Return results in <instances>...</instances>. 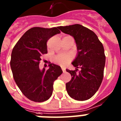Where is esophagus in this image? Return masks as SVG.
I'll return each mask as SVG.
<instances>
[{
	"label": "esophagus",
	"mask_w": 121,
	"mask_h": 121,
	"mask_svg": "<svg viewBox=\"0 0 121 121\" xmlns=\"http://www.w3.org/2000/svg\"><path fill=\"white\" fill-rule=\"evenodd\" d=\"M61 69H62V71H63V73H65V69L64 68L61 67Z\"/></svg>",
	"instance_id": "obj_1"
}]
</instances>
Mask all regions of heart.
Listing matches in <instances>:
<instances>
[{
	"instance_id": "obj_1",
	"label": "heart",
	"mask_w": 121,
	"mask_h": 121,
	"mask_svg": "<svg viewBox=\"0 0 121 121\" xmlns=\"http://www.w3.org/2000/svg\"><path fill=\"white\" fill-rule=\"evenodd\" d=\"M71 60V56L69 55H60L56 56L55 58V61L56 63L60 64L61 65H65L67 63H68Z\"/></svg>"
}]
</instances>
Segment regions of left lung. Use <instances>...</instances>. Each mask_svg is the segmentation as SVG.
Masks as SVG:
<instances>
[{
  "mask_svg": "<svg viewBox=\"0 0 121 121\" xmlns=\"http://www.w3.org/2000/svg\"><path fill=\"white\" fill-rule=\"evenodd\" d=\"M58 28L74 37L78 50L72 62L76 70L66 69L72 77L66 84L67 92L74 100H88L97 92L103 80L106 60L103 44L93 31L81 24ZM78 68L81 71L77 74Z\"/></svg>",
  "mask_w": 121,
  "mask_h": 121,
  "instance_id": "obj_1",
  "label": "left lung"
}]
</instances>
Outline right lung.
I'll use <instances>...</instances> for the list:
<instances>
[{"label": "right lung", "instance_id": "add662e5", "mask_svg": "<svg viewBox=\"0 0 121 121\" xmlns=\"http://www.w3.org/2000/svg\"><path fill=\"white\" fill-rule=\"evenodd\" d=\"M57 28L34 27L19 39L11 55L10 66L15 82L23 95L35 102H43L52 95L53 82L63 73L61 67L48 65L49 68H39L43 54L47 53V42L60 34Z\"/></svg>", "mask_w": 121, "mask_h": 121}]
</instances>
